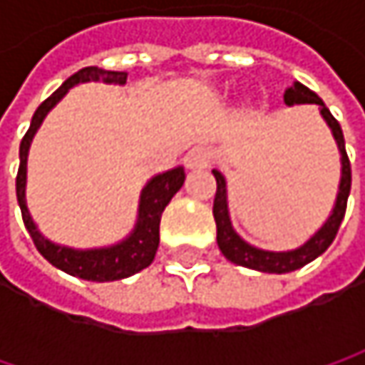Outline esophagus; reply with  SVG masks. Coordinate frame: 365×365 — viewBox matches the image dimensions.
Wrapping results in <instances>:
<instances>
[{
    "label": "esophagus",
    "instance_id": "34e87169",
    "mask_svg": "<svg viewBox=\"0 0 365 365\" xmlns=\"http://www.w3.org/2000/svg\"><path fill=\"white\" fill-rule=\"evenodd\" d=\"M209 163H211V150L205 145L192 148L185 156V165L190 169H205V167H209Z\"/></svg>",
    "mask_w": 365,
    "mask_h": 365
}]
</instances>
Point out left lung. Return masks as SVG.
<instances>
[{"mask_svg":"<svg viewBox=\"0 0 365 365\" xmlns=\"http://www.w3.org/2000/svg\"><path fill=\"white\" fill-rule=\"evenodd\" d=\"M285 103L294 106V103H315L319 106L322 115L326 118L328 126L334 133V139L338 143L340 156H342V178H340V187H338V196H336V205L334 211L328 217V222L324 224V228L300 250L294 252H264V250H255L252 245H247L230 226V217H228V202H226V182L222 178L220 171L213 169L217 190H215V198H213V217H215V228H217V247L220 252L226 255L230 262L245 266V268H254L259 272H274V274H283V272H292L302 268L304 264L313 262L317 255H322L331 241L336 239V232L340 228V222L344 217L346 211V198L351 192V163L344 150V137H342V128L338 124V120L329 113L326 103L317 97V93H313L311 88H307L300 82H294L292 88L285 91Z\"/></svg>","mask_w":365,"mask_h":365,"instance_id":"left-lung-1","label":"left lung"}]
</instances>
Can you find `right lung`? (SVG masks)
Masks as SVG:
<instances>
[{"instance_id":"1","label":"right lung","mask_w":365,"mask_h":365,"mask_svg":"<svg viewBox=\"0 0 365 365\" xmlns=\"http://www.w3.org/2000/svg\"><path fill=\"white\" fill-rule=\"evenodd\" d=\"M115 82V84H124L126 82V73L124 71H108V69H99V67H84L78 73H73L71 78H67L63 82L61 88H56L34 113L31 126L25 133L23 141H21V165H19V173H16V198L21 205V213H23V222L25 228L29 230L34 243H36L37 252L43 255L52 266L61 268L63 272L71 274V277H80L86 281H118L124 277H130L143 268H148L156 255L158 243H160V217L165 207L169 205V200L175 196V192L183 185L185 173L182 167L167 171L163 175H156L152 182L145 185L143 194H141V205H139V222L133 230V235L122 241L120 245H113L108 250H91V252H76L69 247H61L50 243L48 239H43L37 232L36 224L27 211L25 205V180H27V152H29V143L36 135L37 126L41 124V120L46 118V113L52 110L63 95L80 84V82Z\"/></svg>"}]
</instances>
